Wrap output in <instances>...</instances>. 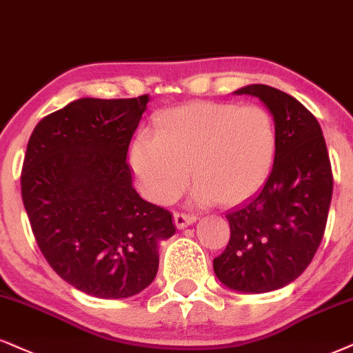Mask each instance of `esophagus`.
I'll use <instances>...</instances> for the list:
<instances>
[{
  "label": "esophagus",
  "instance_id": "esophagus-1",
  "mask_svg": "<svg viewBox=\"0 0 353 353\" xmlns=\"http://www.w3.org/2000/svg\"><path fill=\"white\" fill-rule=\"evenodd\" d=\"M196 221V216L193 214H183V212H175L173 214V223H175L176 229H185L190 224H193Z\"/></svg>",
  "mask_w": 353,
  "mask_h": 353
}]
</instances>
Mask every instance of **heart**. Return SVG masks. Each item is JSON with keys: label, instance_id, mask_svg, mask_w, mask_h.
Masks as SVG:
<instances>
[{"label": "heart", "instance_id": "b5f03b06", "mask_svg": "<svg viewBox=\"0 0 353 353\" xmlns=\"http://www.w3.org/2000/svg\"><path fill=\"white\" fill-rule=\"evenodd\" d=\"M276 149L275 121L265 108L196 101L159 112L154 137L142 134L130 147V167L155 203L175 201L193 172L191 201L237 204L267 183Z\"/></svg>", "mask_w": 353, "mask_h": 353}]
</instances>
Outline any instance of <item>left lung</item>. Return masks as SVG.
<instances>
[{
	"label": "left lung",
	"mask_w": 353,
	"mask_h": 353,
	"mask_svg": "<svg viewBox=\"0 0 353 353\" xmlns=\"http://www.w3.org/2000/svg\"><path fill=\"white\" fill-rule=\"evenodd\" d=\"M234 94L265 104L278 149L263 188L225 216L230 239L212 267L229 290L268 293L290 285L311 263L327 223L332 170L321 125L296 98L267 85H247Z\"/></svg>",
	"instance_id": "1"
}]
</instances>
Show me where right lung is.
Returning <instances> with one entry per match:
<instances>
[{
	"mask_svg": "<svg viewBox=\"0 0 353 353\" xmlns=\"http://www.w3.org/2000/svg\"><path fill=\"white\" fill-rule=\"evenodd\" d=\"M150 101L81 98L46 116L29 139L21 193L54 272L103 299L139 294L159 270L172 214L143 201L125 157Z\"/></svg>",
	"mask_w": 353,
	"mask_h": 353,
	"instance_id": "right-lung-1",
	"label": "right lung"
}]
</instances>
